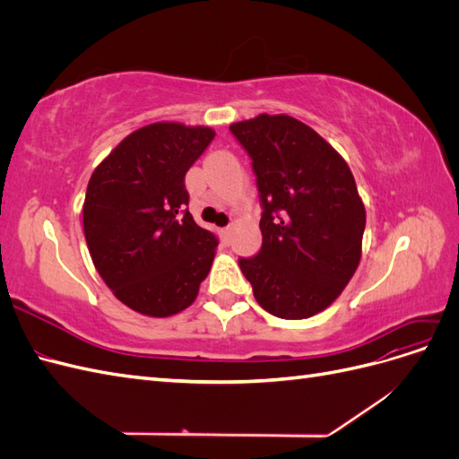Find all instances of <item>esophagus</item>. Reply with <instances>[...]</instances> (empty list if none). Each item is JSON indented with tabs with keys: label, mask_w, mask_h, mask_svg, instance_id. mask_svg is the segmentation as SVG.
<instances>
[{
	"label": "esophagus",
	"mask_w": 459,
	"mask_h": 459,
	"mask_svg": "<svg viewBox=\"0 0 459 459\" xmlns=\"http://www.w3.org/2000/svg\"><path fill=\"white\" fill-rule=\"evenodd\" d=\"M231 231H233V224H230V226H226V228H224V235H226V238H230Z\"/></svg>",
	"instance_id": "esophagus-1"
}]
</instances>
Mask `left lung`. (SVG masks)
Returning <instances> with one entry per match:
<instances>
[{"label":"left lung","instance_id":"left-lung-1","mask_svg":"<svg viewBox=\"0 0 459 459\" xmlns=\"http://www.w3.org/2000/svg\"><path fill=\"white\" fill-rule=\"evenodd\" d=\"M253 159L262 203V248L239 258L260 307L283 319L325 310L362 258L366 208L349 164L322 135L289 115L233 122Z\"/></svg>","mask_w":459,"mask_h":459}]
</instances>
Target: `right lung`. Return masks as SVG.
Returning a JSON list of instances; mask_svg holds the SVG:
<instances>
[{"label":"right lung","instance_id":"1","mask_svg":"<svg viewBox=\"0 0 459 459\" xmlns=\"http://www.w3.org/2000/svg\"><path fill=\"white\" fill-rule=\"evenodd\" d=\"M214 135L208 126L147 124L90 178L82 218L93 266L122 304L143 316L186 310L211 272L218 239L186 208V174Z\"/></svg>","mask_w":459,"mask_h":459}]
</instances>
